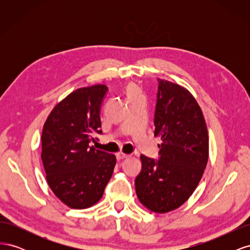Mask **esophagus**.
<instances>
[{"instance_id": "esophagus-1", "label": "esophagus", "mask_w": 250, "mask_h": 250, "mask_svg": "<svg viewBox=\"0 0 250 250\" xmlns=\"http://www.w3.org/2000/svg\"><path fill=\"white\" fill-rule=\"evenodd\" d=\"M129 156H130L129 154H126V153H123V152L117 153V158H118V160H124V158H127V157H129Z\"/></svg>"}]
</instances>
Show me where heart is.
<instances>
[{
    "label": "heart",
    "mask_w": 250,
    "mask_h": 250,
    "mask_svg": "<svg viewBox=\"0 0 250 250\" xmlns=\"http://www.w3.org/2000/svg\"><path fill=\"white\" fill-rule=\"evenodd\" d=\"M126 92H127V96L130 97V96H134V95H138L141 94L139 87L133 84V83H130V84H128L127 88H126Z\"/></svg>",
    "instance_id": "1"
}]
</instances>
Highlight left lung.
Here are the masks:
<instances>
[{"instance_id":"8db88e82","label":"left lung","mask_w":250,"mask_h":250,"mask_svg":"<svg viewBox=\"0 0 250 250\" xmlns=\"http://www.w3.org/2000/svg\"><path fill=\"white\" fill-rule=\"evenodd\" d=\"M154 127L161 157L141 155L135 192L144 207L165 214L183 206L197 188L208 160V133L194 96L167 80L158 84Z\"/></svg>"}]
</instances>
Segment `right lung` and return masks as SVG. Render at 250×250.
I'll return each mask as SVG.
<instances>
[{
	"label": "right lung",
	"instance_id": "add662e5",
	"mask_svg": "<svg viewBox=\"0 0 250 250\" xmlns=\"http://www.w3.org/2000/svg\"><path fill=\"white\" fill-rule=\"evenodd\" d=\"M107 87H80L58 102L42 133V161L47 183L71 208L93 207L101 199L117 163L115 154L95 149L100 130V106Z\"/></svg>",
	"mask_w": 250,
	"mask_h": 250
}]
</instances>
